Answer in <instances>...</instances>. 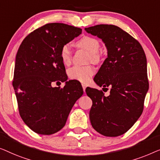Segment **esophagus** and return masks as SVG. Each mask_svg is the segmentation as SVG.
<instances>
[{
	"label": "esophagus",
	"instance_id": "34e87169",
	"mask_svg": "<svg viewBox=\"0 0 160 160\" xmlns=\"http://www.w3.org/2000/svg\"><path fill=\"white\" fill-rule=\"evenodd\" d=\"M82 87L83 91H84V92H85V88H86L87 85H85V84H83V83H82Z\"/></svg>",
	"mask_w": 160,
	"mask_h": 160
}]
</instances>
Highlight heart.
<instances>
[{
  "instance_id": "1",
  "label": "heart",
  "mask_w": 160,
  "mask_h": 160,
  "mask_svg": "<svg viewBox=\"0 0 160 160\" xmlns=\"http://www.w3.org/2000/svg\"><path fill=\"white\" fill-rule=\"evenodd\" d=\"M77 46L90 53L89 62L98 64L102 61V54L98 52L100 42L98 40L91 36H84L77 42ZM72 51L69 44H64L60 51V57L63 64L69 65L72 62ZM96 72L95 68L91 65L79 67L75 66L68 70V76L72 80L88 82Z\"/></svg>"
}]
</instances>
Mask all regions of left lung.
Instances as JSON below:
<instances>
[{"instance_id": "obj_1", "label": "left lung", "mask_w": 160, "mask_h": 160, "mask_svg": "<svg viewBox=\"0 0 160 160\" xmlns=\"http://www.w3.org/2000/svg\"><path fill=\"white\" fill-rule=\"evenodd\" d=\"M105 43L107 58L93 80L110 87V94L88 87L93 104L89 117L94 129L104 136L116 137L128 131L143 110L148 90L147 57L138 40L118 26L98 24L85 28Z\"/></svg>"}]
</instances>
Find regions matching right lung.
<instances>
[{
  "label": "right lung",
  "instance_id": "right-lung-1",
  "mask_svg": "<svg viewBox=\"0 0 160 160\" xmlns=\"http://www.w3.org/2000/svg\"><path fill=\"white\" fill-rule=\"evenodd\" d=\"M82 33V29L49 23L23 40L16 56L13 87L19 114L36 133L51 135L66 124L72 108L83 94L81 84L67 80L60 51ZM65 82L64 88L53 82Z\"/></svg>",
  "mask_w": 160,
  "mask_h": 160
}]
</instances>
